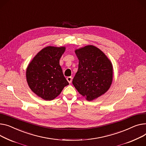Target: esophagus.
Instances as JSON below:
<instances>
[{
  "mask_svg": "<svg viewBox=\"0 0 146 146\" xmlns=\"http://www.w3.org/2000/svg\"><path fill=\"white\" fill-rule=\"evenodd\" d=\"M67 80L68 81V82H69V83H71L72 81V77L71 76H69V77H67Z\"/></svg>",
  "mask_w": 146,
  "mask_h": 146,
  "instance_id": "1",
  "label": "esophagus"
}]
</instances>
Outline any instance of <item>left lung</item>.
Masks as SVG:
<instances>
[{
	"label": "left lung",
	"instance_id": "obj_1",
	"mask_svg": "<svg viewBox=\"0 0 146 146\" xmlns=\"http://www.w3.org/2000/svg\"><path fill=\"white\" fill-rule=\"evenodd\" d=\"M78 70L72 83L88 101L99 98L109 90L113 79V66L99 48L92 45L77 49Z\"/></svg>",
	"mask_w": 146,
	"mask_h": 146
}]
</instances>
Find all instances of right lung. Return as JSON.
<instances>
[{
    "label": "right lung",
    "mask_w": 146,
    "mask_h": 146,
    "mask_svg": "<svg viewBox=\"0 0 146 146\" xmlns=\"http://www.w3.org/2000/svg\"><path fill=\"white\" fill-rule=\"evenodd\" d=\"M64 50V47H46L36 54L27 68L29 86L45 100H53L69 84L59 64Z\"/></svg>",
    "instance_id": "obj_1"
}]
</instances>
